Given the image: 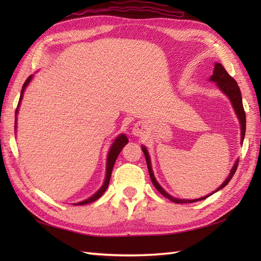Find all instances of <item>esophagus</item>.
<instances>
[{"mask_svg":"<svg viewBox=\"0 0 261 261\" xmlns=\"http://www.w3.org/2000/svg\"><path fill=\"white\" fill-rule=\"evenodd\" d=\"M132 132H134V135L137 137L142 136L143 134H145V125H143L142 123H137L134 126V129H132Z\"/></svg>","mask_w":261,"mask_h":261,"instance_id":"1","label":"esophagus"}]
</instances>
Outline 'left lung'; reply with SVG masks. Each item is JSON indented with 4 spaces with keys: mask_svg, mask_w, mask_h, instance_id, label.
<instances>
[{
    "mask_svg": "<svg viewBox=\"0 0 261 261\" xmlns=\"http://www.w3.org/2000/svg\"><path fill=\"white\" fill-rule=\"evenodd\" d=\"M211 81L215 82L216 84H218L219 88H221V91L224 92L226 95L229 96L232 105H233L236 113L238 114V118H239V120H240V124H241V143H242L243 139H245V135H246V112H245V109H243L241 92H240L239 86H238V83L236 82V80L233 79V77H231L228 74V71L225 70V68L220 63H216L215 64L213 75L211 76ZM142 151H143V153H145L146 162H147V165H148L149 175H150V178H151V181H152L153 186L157 188V191L160 194H163L165 197H167L168 199H170L171 202L180 203V204H182V203H194V202H196V201H202V199L206 198V197H208L211 195V194H210V195L205 196V197H202V198H198V199H178V198H175L173 196H170L168 193H166L163 190V188L160 187V185L157 182L156 178H154L153 173H152V169H151V165H150V159H149V154H148V151H147V149L145 147H142ZM238 165H239V160H238V162L234 164L233 168H232L230 175L228 176V178L225 179V181L223 182V184L221 185L215 192L222 190L224 186H226V185L229 184V181L231 180L232 177H233V175L236 174V170L238 168ZM215 192H213V193H215Z\"/></svg>",
    "mask_w": 261,
    "mask_h": 261,
    "instance_id": "obj_1",
    "label": "left lung"
}]
</instances>
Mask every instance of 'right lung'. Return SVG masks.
<instances>
[{
  "instance_id": "add662e5",
  "label": "right lung",
  "mask_w": 261,
  "mask_h": 261,
  "mask_svg": "<svg viewBox=\"0 0 261 261\" xmlns=\"http://www.w3.org/2000/svg\"><path fill=\"white\" fill-rule=\"evenodd\" d=\"M31 79H32V75L28 77L27 81L24 82L23 86H22V91H21L20 99H19V104H20V102H21L22 96H23L24 88L27 87L28 84H29V82L31 81ZM19 104H18V108H19ZM16 113H18V109H16V111H15V114H16ZM15 120H16V119H15ZM126 143H127V138H126L124 135H121V136H119L118 138H116L114 143L112 145V147H111V149H110V152H109V156H108L107 177H105V181H104L103 186H102L101 188H99V190H98L95 194H94L93 196H91L90 198L85 199V201H83V202L76 203L75 205H85V204H88V203H92V202H94V201H96L97 198H99V197H101V196L103 195V193H104L105 191H107V188H108V186H109L110 178H111V174H112V169H113V166H114L115 160H116V158H118L120 151L122 150V148H123V147L126 145Z\"/></svg>"
}]
</instances>
